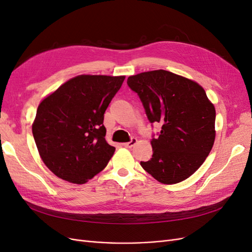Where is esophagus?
<instances>
[{"label":"esophagus","instance_id":"esophagus-1","mask_svg":"<svg viewBox=\"0 0 252 252\" xmlns=\"http://www.w3.org/2000/svg\"><path fill=\"white\" fill-rule=\"evenodd\" d=\"M136 142H138V140H136L135 138H132L130 141L127 142V143H125V144H124V146H125V147H127V148H131V147H133L134 145L136 144Z\"/></svg>","mask_w":252,"mask_h":252}]
</instances>
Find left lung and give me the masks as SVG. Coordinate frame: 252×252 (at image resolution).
I'll list each match as a JSON object with an SVG mask.
<instances>
[{
    "label": "left lung",
    "mask_w": 252,
    "mask_h": 252,
    "mask_svg": "<svg viewBox=\"0 0 252 252\" xmlns=\"http://www.w3.org/2000/svg\"><path fill=\"white\" fill-rule=\"evenodd\" d=\"M148 121L162 125L152 134V158L141 166L163 184L188 179L204 163L216 138V109L199 84L167 70L131 75Z\"/></svg>",
    "instance_id": "1"
}]
</instances>
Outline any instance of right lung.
<instances>
[{"label":"right lung","instance_id":"add662e5","mask_svg":"<svg viewBox=\"0 0 252 252\" xmlns=\"http://www.w3.org/2000/svg\"><path fill=\"white\" fill-rule=\"evenodd\" d=\"M125 77L79 75L41 102L32 125L39 154L57 177L84 184L114 154L105 140L104 113Z\"/></svg>","mask_w":252,"mask_h":252}]
</instances>
